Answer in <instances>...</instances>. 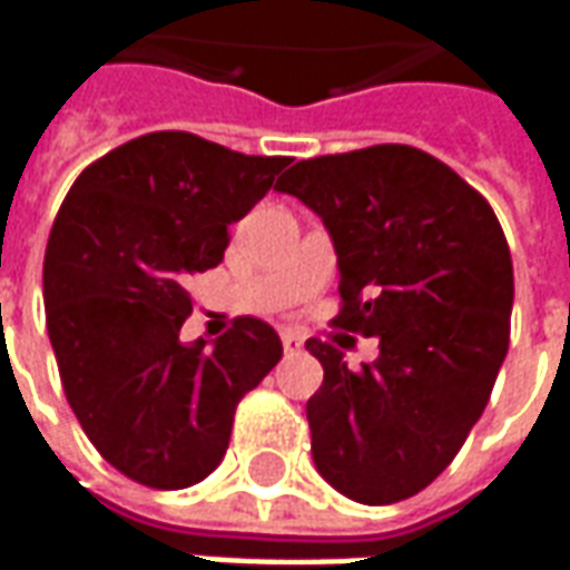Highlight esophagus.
<instances>
[{"label":"esophagus","instance_id":"1","mask_svg":"<svg viewBox=\"0 0 570 570\" xmlns=\"http://www.w3.org/2000/svg\"><path fill=\"white\" fill-rule=\"evenodd\" d=\"M281 342H284L286 354H296V351H302V345H305V338H302L296 330H284V333H281Z\"/></svg>","mask_w":570,"mask_h":570}]
</instances>
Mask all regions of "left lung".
<instances>
[{
  "instance_id": "left-lung-1",
  "label": "left lung",
  "mask_w": 570,
  "mask_h": 570,
  "mask_svg": "<svg viewBox=\"0 0 570 570\" xmlns=\"http://www.w3.org/2000/svg\"><path fill=\"white\" fill-rule=\"evenodd\" d=\"M274 188L333 237L335 326L379 338V360L360 370L330 342H305L323 366L305 406L314 464L351 501H406L452 464L507 357L501 223L449 164L400 142L296 161Z\"/></svg>"
}]
</instances>
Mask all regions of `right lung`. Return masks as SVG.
Returning a JSON list of instances; mask_svg holds the SVG:
<instances>
[{
  "mask_svg": "<svg viewBox=\"0 0 570 570\" xmlns=\"http://www.w3.org/2000/svg\"><path fill=\"white\" fill-rule=\"evenodd\" d=\"M286 158L155 130L85 167L45 249V323L69 406L94 449L149 489H188L223 461L237 403L277 366L272 326L237 317L183 345L188 277L216 268L228 225Z\"/></svg>",
  "mask_w": 570,
  "mask_h": 570,
  "instance_id": "right-lung-1",
  "label": "right lung"
}]
</instances>
